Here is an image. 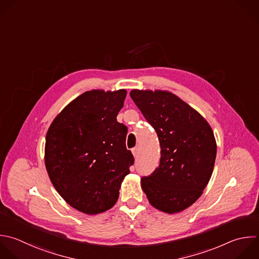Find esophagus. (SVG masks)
Listing matches in <instances>:
<instances>
[{
  "mask_svg": "<svg viewBox=\"0 0 259 259\" xmlns=\"http://www.w3.org/2000/svg\"><path fill=\"white\" fill-rule=\"evenodd\" d=\"M132 152H133V154H134V156H135V157H138V154H139V148H138V147H135V148L132 150Z\"/></svg>",
  "mask_w": 259,
  "mask_h": 259,
  "instance_id": "obj_1",
  "label": "esophagus"
}]
</instances>
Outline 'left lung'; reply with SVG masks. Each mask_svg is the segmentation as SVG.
I'll return each mask as SVG.
<instances>
[{
  "label": "left lung",
  "instance_id": "obj_1",
  "mask_svg": "<svg viewBox=\"0 0 259 259\" xmlns=\"http://www.w3.org/2000/svg\"><path fill=\"white\" fill-rule=\"evenodd\" d=\"M130 94L161 147L160 164L142 177V188L156 208L181 211L197 200L210 179L217 155L213 133L196 110L170 92Z\"/></svg>",
  "mask_w": 259,
  "mask_h": 259
}]
</instances>
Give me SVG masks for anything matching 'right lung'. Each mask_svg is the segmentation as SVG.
I'll use <instances>...</instances> for the list:
<instances>
[{
  "label": "right lung",
  "mask_w": 259,
  "mask_h": 259,
  "mask_svg": "<svg viewBox=\"0 0 259 259\" xmlns=\"http://www.w3.org/2000/svg\"><path fill=\"white\" fill-rule=\"evenodd\" d=\"M125 90L85 92L53 121L46 139V167L57 191L87 214L112 207L135 159L127 127L116 120Z\"/></svg>",
  "instance_id": "right-lung-1"
}]
</instances>
